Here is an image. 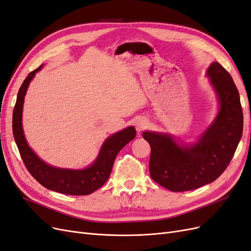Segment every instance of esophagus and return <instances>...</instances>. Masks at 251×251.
<instances>
[{"label": "esophagus", "instance_id": "1", "mask_svg": "<svg viewBox=\"0 0 251 251\" xmlns=\"http://www.w3.org/2000/svg\"><path fill=\"white\" fill-rule=\"evenodd\" d=\"M148 126V123H146L145 119H139L138 122L136 123V128L138 132H141L143 129Z\"/></svg>", "mask_w": 251, "mask_h": 251}]
</instances>
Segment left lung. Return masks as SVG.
Wrapping results in <instances>:
<instances>
[{"label": "left lung", "instance_id": "8db88e82", "mask_svg": "<svg viewBox=\"0 0 251 251\" xmlns=\"http://www.w3.org/2000/svg\"><path fill=\"white\" fill-rule=\"evenodd\" d=\"M206 75L217 93L219 112L197 143L179 145L167 134L143 132L151 145V177L172 192L210 184L226 169L243 133L239 91L228 72L213 62Z\"/></svg>", "mask_w": 251, "mask_h": 251}]
</instances>
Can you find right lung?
<instances>
[{"mask_svg":"<svg viewBox=\"0 0 251 251\" xmlns=\"http://www.w3.org/2000/svg\"><path fill=\"white\" fill-rule=\"evenodd\" d=\"M42 68L31 72L17 93L12 116V131L17 149L25 168L39 184L53 191L67 195H88L100 188L110 176L117 153L136 136L134 126H128L109 137L103 142L99 157L91 166L81 170L62 169L48 165L35 154L25 141L22 126L23 106L25 92L35 74Z\"/></svg>","mask_w":251,"mask_h":251,"instance_id":"obj_1","label":"right lung"}]
</instances>
